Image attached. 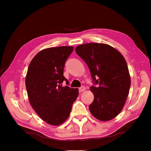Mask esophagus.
I'll list each match as a JSON object with an SVG mask.
<instances>
[{
	"label": "esophagus",
	"mask_w": 151,
	"mask_h": 151,
	"mask_svg": "<svg viewBox=\"0 0 151 151\" xmlns=\"http://www.w3.org/2000/svg\"><path fill=\"white\" fill-rule=\"evenodd\" d=\"M86 89V88L85 86H81V88H79V92L80 93L83 92V91H84Z\"/></svg>",
	"instance_id": "34e87169"
}]
</instances>
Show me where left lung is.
I'll list each match as a JSON object with an SVG mask.
<instances>
[{"label": "left lung", "mask_w": 151, "mask_h": 151, "mask_svg": "<svg viewBox=\"0 0 151 151\" xmlns=\"http://www.w3.org/2000/svg\"><path fill=\"white\" fill-rule=\"evenodd\" d=\"M76 52L88 65L97 87L91 86L94 101L89 111L98 120L115 118L125 104L131 84L129 68L122 54L108 44L78 45Z\"/></svg>", "instance_id": "1"}]
</instances>
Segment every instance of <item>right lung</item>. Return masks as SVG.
<instances>
[{
  "label": "right lung",
  "instance_id": "1",
  "mask_svg": "<svg viewBox=\"0 0 151 151\" xmlns=\"http://www.w3.org/2000/svg\"><path fill=\"white\" fill-rule=\"evenodd\" d=\"M74 47L63 46L41 50L32 59L25 79L29 103L38 115L48 124H62L69 116L79 89L61 86L63 68Z\"/></svg>",
  "mask_w": 151,
  "mask_h": 151
}]
</instances>
